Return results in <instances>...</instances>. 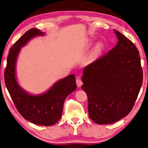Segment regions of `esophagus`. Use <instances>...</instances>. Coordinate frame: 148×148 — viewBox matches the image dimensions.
Instances as JSON below:
<instances>
[{"label": "esophagus", "instance_id": "esophagus-1", "mask_svg": "<svg viewBox=\"0 0 148 148\" xmlns=\"http://www.w3.org/2000/svg\"><path fill=\"white\" fill-rule=\"evenodd\" d=\"M76 85L78 87H80L82 86V85L83 84V82L82 81V79L79 78V77H77L76 80Z\"/></svg>", "mask_w": 148, "mask_h": 148}]
</instances>
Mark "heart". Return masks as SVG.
Instances as JSON below:
<instances>
[{
    "label": "heart",
    "mask_w": 148,
    "mask_h": 148,
    "mask_svg": "<svg viewBox=\"0 0 148 148\" xmlns=\"http://www.w3.org/2000/svg\"><path fill=\"white\" fill-rule=\"evenodd\" d=\"M101 45H98L97 47H96V49H95V52L96 53H98V52H100V51H101Z\"/></svg>",
    "instance_id": "obj_1"
}]
</instances>
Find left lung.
<instances>
[{
    "label": "left lung",
    "instance_id": "left-lung-1",
    "mask_svg": "<svg viewBox=\"0 0 148 148\" xmlns=\"http://www.w3.org/2000/svg\"><path fill=\"white\" fill-rule=\"evenodd\" d=\"M117 45L83 69L82 88L88 98L90 119L110 124L130 113L143 80L137 48L119 31Z\"/></svg>",
    "mask_w": 148,
    "mask_h": 148
}]
</instances>
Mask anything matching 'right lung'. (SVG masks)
<instances>
[{
	"instance_id": "right-lung-1",
	"label": "right lung",
	"mask_w": 148,
	"mask_h": 148,
	"mask_svg": "<svg viewBox=\"0 0 148 148\" xmlns=\"http://www.w3.org/2000/svg\"><path fill=\"white\" fill-rule=\"evenodd\" d=\"M43 32L36 28L29 29L11 47L4 71V81L12 100L24 119L35 124L50 126L61 119L65 98L76 89L74 74L56 83L47 92L34 96L26 92L18 85L15 76V64L21 48L29 39Z\"/></svg>"
}]
</instances>
